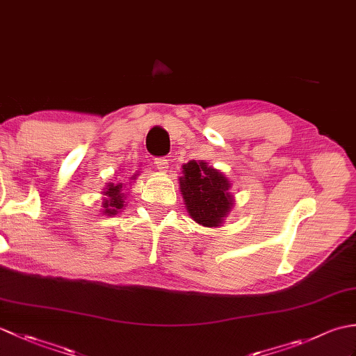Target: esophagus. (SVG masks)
Listing matches in <instances>:
<instances>
[{"mask_svg":"<svg viewBox=\"0 0 356 356\" xmlns=\"http://www.w3.org/2000/svg\"><path fill=\"white\" fill-rule=\"evenodd\" d=\"M154 163H156V168L159 171H165L166 168H168V159H165V157H156Z\"/></svg>","mask_w":356,"mask_h":356,"instance_id":"34e87169","label":"esophagus"}]
</instances>
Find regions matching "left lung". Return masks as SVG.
<instances>
[{
  "label": "left lung",
  "instance_id": "1",
  "mask_svg": "<svg viewBox=\"0 0 356 356\" xmlns=\"http://www.w3.org/2000/svg\"><path fill=\"white\" fill-rule=\"evenodd\" d=\"M229 184L223 174L205 162H188L180 177V191L188 213L203 226H220L232 207Z\"/></svg>",
  "mask_w": 356,
  "mask_h": 356
}]
</instances>
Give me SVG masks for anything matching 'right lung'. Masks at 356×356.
<instances>
[{
	"label": "right lung",
	"instance_id": "obj_1",
	"mask_svg": "<svg viewBox=\"0 0 356 356\" xmlns=\"http://www.w3.org/2000/svg\"><path fill=\"white\" fill-rule=\"evenodd\" d=\"M105 195L108 199L104 200V213L108 216H115L118 213V209L124 207V195H122V184H110L108 188H105Z\"/></svg>",
	"mask_w": 356,
	"mask_h": 356
}]
</instances>
